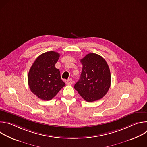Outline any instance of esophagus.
I'll return each instance as SVG.
<instances>
[{
  "label": "esophagus",
  "instance_id": "obj_1",
  "mask_svg": "<svg viewBox=\"0 0 147 147\" xmlns=\"http://www.w3.org/2000/svg\"><path fill=\"white\" fill-rule=\"evenodd\" d=\"M73 83V80H72L71 78L69 79V80L66 81V84H67V85H71Z\"/></svg>",
  "mask_w": 147,
  "mask_h": 147
}]
</instances>
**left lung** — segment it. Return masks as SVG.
<instances>
[{
    "instance_id": "obj_1",
    "label": "left lung",
    "mask_w": 147,
    "mask_h": 147,
    "mask_svg": "<svg viewBox=\"0 0 147 147\" xmlns=\"http://www.w3.org/2000/svg\"><path fill=\"white\" fill-rule=\"evenodd\" d=\"M80 61L82 69L80 78L74 85L75 90L88 102L102 98L108 92L111 81L106 60L98 54L90 53Z\"/></svg>"
}]
</instances>
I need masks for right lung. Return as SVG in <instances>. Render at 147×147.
<instances>
[{"label":"right lung","mask_w":147,"mask_h":147,"mask_svg":"<svg viewBox=\"0 0 147 147\" xmlns=\"http://www.w3.org/2000/svg\"><path fill=\"white\" fill-rule=\"evenodd\" d=\"M60 54L49 51L39 55L31 67L28 82L31 92L38 98L49 100L65 86L59 69L55 67Z\"/></svg>","instance_id":"right-lung-1"}]
</instances>
